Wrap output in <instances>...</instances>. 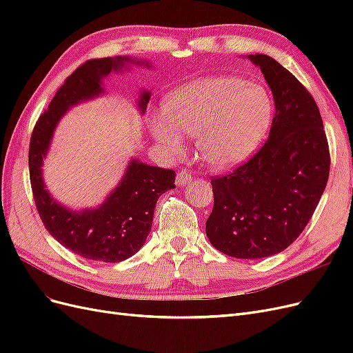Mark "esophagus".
Masks as SVG:
<instances>
[{
  "label": "esophagus",
  "instance_id": "1",
  "mask_svg": "<svg viewBox=\"0 0 353 353\" xmlns=\"http://www.w3.org/2000/svg\"><path fill=\"white\" fill-rule=\"evenodd\" d=\"M175 181H176V185H185V184H188L190 181H191V175L187 172V170H179V172L176 174V178H175Z\"/></svg>",
  "mask_w": 353,
  "mask_h": 353
}]
</instances>
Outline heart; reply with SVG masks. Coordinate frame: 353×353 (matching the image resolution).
Wrapping results in <instances>:
<instances>
[{
  "instance_id": "heart-1",
  "label": "heart",
  "mask_w": 353,
  "mask_h": 353,
  "mask_svg": "<svg viewBox=\"0 0 353 353\" xmlns=\"http://www.w3.org/2000/svg\"><path fill=\"white\" fill-rule=\"evenodd\" d=\"M272 117V100L261 85L218 77L200 79L169 95L148 126L168 154L185 150L196 135L199 153L219 169L236 166L261 144Z\"/></svg>"
}]
</instances>
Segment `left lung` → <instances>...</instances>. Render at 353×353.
Wrapping results in <instances>:
<instances>
[{
    "instance_id": "left-lung-1",
    "label": "left lung",
    "mask_w": 353,
    "mask_h": 353,
    "mask_svg": "<svg viewBox=\"0 0 353 353\" xmlns=\"http://www.w3.org/2000/svg\"><path fill=\"white\" fill-rule=\"evenodd\" d=\"M249 59L272 91L270 137L248 162L212 178L206 236L232 258L259 259L287 249L307 225L327 185L330 150L311 92L274 59Z\"/></svg>"
}]
</instances>
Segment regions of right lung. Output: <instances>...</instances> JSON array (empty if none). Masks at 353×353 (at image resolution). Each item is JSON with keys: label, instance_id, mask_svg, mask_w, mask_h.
Masks as SVG:
<instances>
[{"label": "right lung", "instance_id": "add662e5", "mask_svg": "<svg viewBox=\"0 0 353 353\" xmlns=\"http://www.w3.org/2000/svg\"><path fill=\"white\" fill-rule=\"evenodd\" d=\"M128 57H104L85 61L57 90L41 113L32 131L29 144V176L35 206L46 230L61 245L85 259L121 262L131 258L143 248L157 199L175 187V170L150 166L132 160L112 194L99 209L72 212L51 199L41 176L52 131L70 105L101 94V78L121 69ZM150 100V92H143L138 101L141 112Z\"/></svg>", "mask_w": 353, "mask_h": 353}]
</instances>
